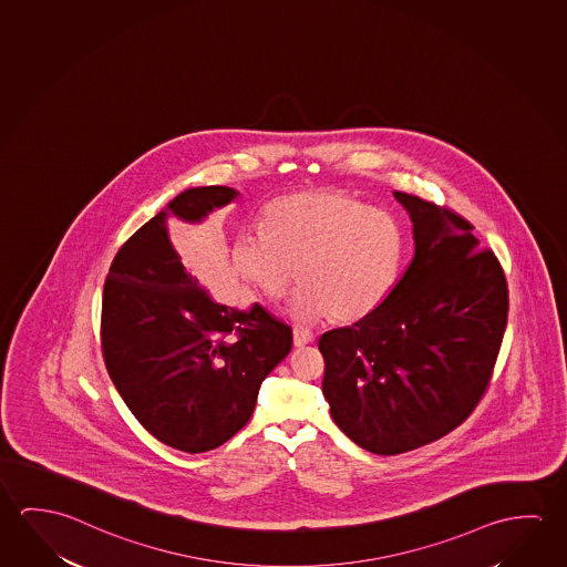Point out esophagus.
Wrapping results in <instances>:
<instances>
[{"label":"esophagus","mask_w":567,"mask_h":567,"mask_svg":"<svg viewBox=\"0 0 567 567\" xmlns=\"http://www.w3.org/2000/svg\"><path fill=\"white\" fill-rule=\"evenodd\" d=\"M311 341H313V333L309 329H303V327L293 329V344L296 347H306Z\"/></svg>","instance_id":"esophagus-1"}]
</instances>
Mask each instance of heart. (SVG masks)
Returning a JSON list of instances; mask_svg holds the SVG:
<instances>
[{
  "label": "heart",
  "mask_w": 567,
  "mask_h": 567,
  "mask_svg": "<svg viewBox=\"0 0 567 567\" xmlns=\"http://www.w3.org/2000/svg\"><path fill=\"white\" fill-rule=\"evenodd\" d=\"M264 226L234 234V270L278 301L288 296L299 264L306 281L291 315L301 323L329 313L339 321L364 319L400 279L408 238L402 220L386 208L339 190L296 193L264 208Z\"/></svg>",
  "instance_id": "heart-1"
}]
</instances>
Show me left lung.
<instances>
[{
	"instance_id": "obj_1",
	"label": "left lung",
	"mask_w": 567,
	"mask_h": 567,
	"mask_svg": "<svg viewBox=\"0 0 567 567\" xmlns=\"http://www.w3.org/2000/svg\"><path fill=\"white\" fill-rule=\"evenodd\" d=\"M414 223V258L386 301L321 334L323 394L362 450L398 455L453 432L493 378L508 286L455 210L394 190Z\"/></svg>"
}]
</instances>
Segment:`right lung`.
Wrapping results in <instances>:
<instances>
[{
    "mask_svg": "<svg viewBox=\"0 0 567 567\" xmlns=\"http://www.w3.org/2000/svg\"><path fill=\"white\" fill-rule=\"evenodd\" d=\"M238 190L173 198L117 250L102 293V354L135 420L173 450L205 453L250 420L264 378L288 357L291 327L254 303H218L185 266L173 223L195 225Z\"/></svg>",
    "mask_w": 567,
    "mask_h": 567,
    "instance_id": "right-lung-1",
    "label": "right lung"
}]
</instances>
